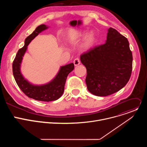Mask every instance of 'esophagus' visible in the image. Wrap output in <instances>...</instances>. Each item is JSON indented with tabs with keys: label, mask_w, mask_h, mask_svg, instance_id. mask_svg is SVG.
Instances as JSON below:
<instances>
[{
	"label": "esophagus",
	"mask_w": 147,
	"mask_h": 147,
	"mask_svg": "<svg viewBox=\"0 0 147 147\" xmlns=\"http://www.w3.org/2000/svg\"><path fill=\"white\" fill-rule=\"evenodd\" d=\"M73 63H74V66H78V65H79L80 64V59L78 58H76V59H75L74 60Z\"/></svg>",
	"instance_id": "1"
}]
</instances>
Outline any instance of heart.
Here are the masks:
<instances>
[{"instance_id":"obj_1","label":"heart","mask_w":147,"mask_h":147,"mask_svg":"<svg viewBox=\"0 0 147 147\" xmlns=\"http://www.w3.org/2000/svg\"><path fill=\"white\" fill-rule=\"evenodd\" d=\"M87 32L88 31L86 30H78L72 32L68 35V40L70 42H72L78 40L85 38L84 40L83 47L86 49H88L94 45L96 39V35L93 31H91L87 35Z\"/></svg>"}]
</instances>
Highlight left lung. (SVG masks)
<instances>
[{"mask_svg": "<svg viewBox=\"0 0 147 147\" xmlns=\"http://www.w3.org/2000/svg\"><path fill=\"white\" fill-rule=\"evenodd\" d=\"M108 31L105 43L80 56L87 69V89L99 96L113 94L123 88L132 71L133 56L127 39L111 27Z\"/></svg>", "mask_w": 147, "mask_h": 147, "instance_id": "8db88e82", "label": "left lung"}]
</instances>
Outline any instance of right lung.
<instances>
[{"label":"right lung","mask_w":147,"mask_h":147,"mask_svg":"<svg viewBox=\"0 0 147 147\" xmlns=\"http://www.w3.org/2000/svg\"><path fill=\"white\" fill-rule=\"evenodd\" d=\"M48 28L45 24L36 28L35 31L25 39L24 46L18 50L13 63V73L20 89L27 96L39 101L50 102L58 99L63 94L65 82L68 74L73 70V63L61 66L55 77L47 84L43 85H34L28 81L20 70L23 57L31 40L39 33Z\"/></svg>","instance_id":"1"}]
</instances>
